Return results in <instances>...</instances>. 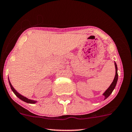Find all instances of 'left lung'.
<instances>
[{"label":"left lung","mask_w":132,"mask_h":132,"mask_svg":"<svg viewBox=\"0 0 132 132\" xmlns=\"http://www.w3.org/2000/svg\"><path fill=\"white\" fill-rule=\"evenodd\" d=\"M114 66H115V69H116V74H115V76L114 78V80H113V82L111 83V84L110 85V86L108 87L107 89L105 91L104 93H103V96H104V100L106 99V98H108V97L110 96L111 93H112L113 91L114 90L115 88V86L116 85V83H117L118 81V67H117V64L116 63L114 62Z\"/></svg>","instance_id":"obj_1"}]
</instances>
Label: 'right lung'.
Segmentation results:
<instances>
[{
  "instance_id": "add662e5",
  "label": "right lung",
  "mask_w": 132,
  "mask_h": 132,
  "mask_svg": "<svg viewBox=\"0 0 132 132\" xmlns=\"http://www.w3.org/2000/svg\"><path fill=\"white\" fill-rule=\"evenodd\" d=\"M8 81H9V84H10V87H11V90H12L13 92L14 93V94L16 95V96H17L18 98H19V99L22 100V101L25 102H27L28 103H33V104H34V103H36V102H37V101H33V100H31V99H28V98H27L26 97H25L24 96H22V95H21V94H19V93H18V91L14 89V87H13V86H12V85H11V82L10 81L9 79H8Z\"/></svg>"
}]
</instances>
